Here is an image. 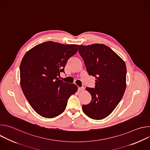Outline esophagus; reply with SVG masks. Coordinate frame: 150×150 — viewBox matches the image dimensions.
<instances>
[{
	"label": "esophagus",
	"instance_id": "1",
	"mask_svg": "<svg viewBox=\"0 0 150 150\" xmlns=\"http://www.w3.org/2000/svg\"><path fill=\"white\" fill-rule=\"evenodd\" d=\"M85 89V88L83 87H78V90L79 91H83Z\"/></svg>",
	"mask_w": 150,
	"mask_h": 150
}]
</instances>
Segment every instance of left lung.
Segmentation results:
<instances>
[{"instance_id":"1","label":"left lung","mask_w":150,"mask_h":150,"mask_svg":"<svg viewBox=\"0 0 150 150\" xmlns=\"http://www.w3.org/2000/svg\"><path fill=\"white\" fill-rule=\"evenodd\" d=\"M78 52L88 74L96 77L95 88H86L92 96L91 101L82 105V110L93 119H103L114 110L124 94L126 64L110 47L103 44L79 45Z\"/></svg>"}]
</instances>
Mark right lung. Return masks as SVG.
<instances>
[{"label":"right lung","mask_w":150,"mask_h":150,"mask_svg":"<svg viewBox=\"0 0 150 150\" xmlns=\"http://www.w3.org/2000/svg\"><path fill=\"white\" fill-rule=\"evenodd\" d=\"M77 45L47 41L24 55L20 65L21 86L32 108L39 115L53 118L66 109L70 96L78 90L74 83L59 79L68 59L78 52Z\"/></svg>","instance_id":"right-lung-1"}]
</instances>
